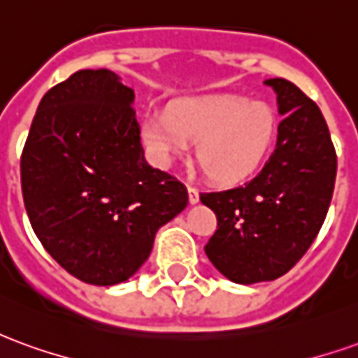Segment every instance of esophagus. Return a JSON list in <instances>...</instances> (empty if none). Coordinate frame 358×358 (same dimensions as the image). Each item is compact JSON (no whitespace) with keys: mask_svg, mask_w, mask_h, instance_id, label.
Returning <instances> with one entry per match:
<instances>
[{"mask_svg":"<svg viewBox=\"0 0 358 358\" xmlns=\"http://www.w3.org/2000/svg\"><path fill=\"white\" fill-rule=\"evenodd\" d=\"M187 195H189V203H192V205L199 203V192H197L195 187L187 186Z\"/></svg>","mask_w":358,"mask_h":358,"instance_id":"esophagus-1","label":"esophagus"}]
</instances>
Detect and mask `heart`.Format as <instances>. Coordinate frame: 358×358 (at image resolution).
<instances>
[{
	"mask_svg": "<svg viewBox=\"0 0 358 358\" xmlns=\"http://www.w3.org/2000/svg\"><path fill=\"white\" fill-rule=\"evenodd\" d=\"M143 145L159 166H171L197 145V161L213 182L234 186L249 180L268 157L276 138L270 105L220 95L187 99L169 113H148L140 124Z\"/></svg>",
	"mask_w": 358,
	"mask_h": 358,
	"instance_id": "obj_1",
	"label": "heart"
}]
</instances>
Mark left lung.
Instances as JSON below:
<instances>
[{
  "instance_id": "left-lung-1",
  "label": "left lung",
  "mask_w": 358,
  "mask_h": 358,
  "mask_svg": "<svg viewBox=\"0 0 358 358\" xmlns=\"http://www.w3.org/2000/svg\"><path fill=\"white\" fill-rule=\"evenodd\" d=\"M276 92L278 140L263 171L245 186L201 194L217 215L205 253L236 284L284 276L307 253L330 207L338 157L322 113L295 84L264 80Z\"/></svg>"
}]
</instances>
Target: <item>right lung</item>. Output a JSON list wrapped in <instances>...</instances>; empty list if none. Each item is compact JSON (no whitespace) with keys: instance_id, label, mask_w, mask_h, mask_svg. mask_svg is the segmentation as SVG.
Wrapping results in <instances>:
<instances>
[{"instance_id":"obj_1","label":"right lung","mask_w":358,"mask_h":358,"mask_svg":"<svg viewBox=\"0 0 358 358\" xmlns=\"http://www.w3.org/2000/svg\"><path fill=\"white\" fill-rule=\"evenodd\" d=\"M132 103L115 73L78 71L43 95L20 157L34 234L86 284L134 276L187 205L186 186L145 161Z\"/></svg>"}]
</instances>
